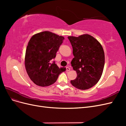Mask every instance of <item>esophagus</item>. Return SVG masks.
Here are the masks:
<instances>
[{
	"instance_id": "34e87169",
	"label": "esophagus",
	"mask_w": 126,
	"mask_h": 126,
	"mask_svg": "<svg viewBox=\"0 0 126 126\" xmlns=\"http://www.w3.org/2000/svg\"><path fill=\"white\" fill-rule=\"evenodd\" d=\"M66 70H67V71H69L70 70V68L68 67H66Z\"/></svg>"
}]
</instances>
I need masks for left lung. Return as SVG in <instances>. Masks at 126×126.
<instances>
[{"mask_svg":"<svg viewBox=\"0 0 126 126\" xmlns=\"http://www.w3.org/2000/svg\"><path fill=\"white\" fill-rule=\"evenodd\" d=\"M73 49L74 58L71 64L77 77L71 80L78 89L86 90L99 80L105 65V54L101 44L88 34L68 37Z\"/></svg>","mask_w":126,"mask_h":126,"instance_id":"left-lung-1","label":"left lung"}]
</instances>
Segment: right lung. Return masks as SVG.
Segmentation results:
<instances>
[{
	"instance_id": "1",
	"label": "right lung",
	"mask_w": 126,
	"mask_h": 126,
	"mask_svg": "<svg viewBox=\"0 0 126 126\" xmlns=\"http://www.w3.org/2000/svg\"><path fill=\"white\" fill-rule=\"evenodd\" d=\"M64 37L50 32L34 35L26 48L25 65L30 79L36 85L46 87L54 83L66 68H59L52 60L62 44Z\"/></svg>"
}]
</instances>
